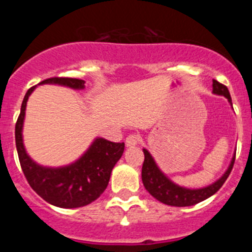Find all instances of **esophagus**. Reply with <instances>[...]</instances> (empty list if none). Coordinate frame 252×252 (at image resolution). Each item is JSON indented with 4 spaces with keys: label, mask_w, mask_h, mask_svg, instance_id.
I'll use <instances>...</instances> for the list:
<instances>
[{
    "label": "esophagus",
    "mask_w": 252,
    "mask_h": 252,
    "mask_svg": "<svg viewBox=\"0 0 252 252\" xmlns=\"http://www.w3.org/2000/svg\"><path fill=\"white\" fill-rule=\"evenodd\" d=\"M126 146L127 148H131V146L137 145L140 142V135L139 133H130L127 137H126Z\"/></svg>",
    "instance_id": "esophagus-1"
}]
</instances>
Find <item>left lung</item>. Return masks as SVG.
Here are the masks:
<instances>
[{
	"mask_svg": "<svg viewBox=\"0 0 252 252\" xmlns=\"http://www.w3.org/2000/svg\"><path fill=\"white\" fill-rule=\"evenodd\" d=\"M213 93L224 95L228 101L232 102L228 88L216 79H213ZM144 155H145V159H144V164H142L141 178L146 190L161 203L175 207L193 206V204L199 203V202L204 201V199L215 194L216 192H218L230 175L233 164H235V158H233L228 170L224 173L221 179H218L212 186H208L202 189H187L174 184L162 174L149 154V151L145 149H144Z\"/></svg>",
	"mask_w": 252,
	"mask_h": 252,
	"instance_id": "1",
	"label": "left lung"
}]
</instances>
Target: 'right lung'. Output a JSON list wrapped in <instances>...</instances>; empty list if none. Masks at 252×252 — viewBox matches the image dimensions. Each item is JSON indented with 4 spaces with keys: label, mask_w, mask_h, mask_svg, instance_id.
I'll list each match as a JSON object with an SVG mask.
<instances>
[{
    "label": "right lung",
    "mask_w": 252,
    "mask_h": 252,
    "mask_svg": "<svg viewBox=\"0 0 252 252\" xmlns=\"http://www.w3.org/2000/svg\"><path fill=\"white\" fill-rule=\"evenodd\" d=\"M44 83L62 84L74 90H81L84 87V81L68 77L48 78L40 82V84ZM34 88L35 87H31L26 92L21 104V112L15 126V140L20 165L28 183L44 201L53 206L77 208L92 203L108 186L111 171L124 154L125 142H111L104 139H97L90 150L72 165L60 169L37 165L26 154L21 135L26 102Z\"/></svg>",
    "instance_id": "right-lung-1"
}]
</instances>
